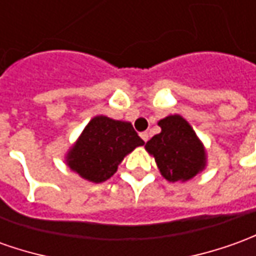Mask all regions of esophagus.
Here are the masks:
<instances>
[{
  "label": "esophagus",
  "instance_id": "1",
  "mask_svg": "<svg viewBox=\"0 0 256 256\" xmlns=\"http://www.w3.org/2000/svg\"><path fill=\"white\" fill-rule=\"evenodd\" d=\"M142 138L144 140V142H148V138H150V133H147V132H144V133H142Z\"/></svg>",
  "mask_w": 256,
  "mask_h": 256
}]
</instances>
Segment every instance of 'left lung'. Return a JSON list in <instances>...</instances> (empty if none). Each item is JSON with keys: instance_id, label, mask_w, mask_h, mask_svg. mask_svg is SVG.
Segmentation results:
<instances>
[{"instance_id": "left-lung-1", "label": "left lung", "mask_w": 256, "mask_h": 256, "mask_svg": "<svg viewBox=\"0 0 256 256\" xmlns=\"http://www.w3.org/2000/svg\"><path fill=\"white\" fill-rule=\"evenodd\" d=\"M161 133L146 144L156 158L161 175L170 182L188 180L203 171L206 151L202 142L182 116L171 114L158 122Z\"/></svg>"}]
</instances>
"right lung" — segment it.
<instances>
[{"mask_svg":"<svg viewBox=\"0 0 256 256\" xmlns=\"http://www.w3.org/2000/svg\"><path fill=\"white\" fill-rule=\"evenodd\" d=\"M144 142L132 123L95 116L67 154V165L95 184L109 179L122 160Z\"/></svg>","mask_w":256,"mask_h":256,"instance_id":"obj_1","label":"right lung"}]
</instances>
